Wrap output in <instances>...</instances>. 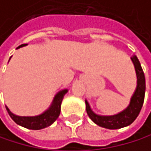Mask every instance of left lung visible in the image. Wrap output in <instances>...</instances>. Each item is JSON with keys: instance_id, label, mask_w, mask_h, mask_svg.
Listing matches in <instances>:
<instances>
[{"instance_id": "1", "label": "left lung", "mask_w": 151, "mask_h": 151, "mask_svg": "<svg viewBox=\"0 0 151 151\" xmlns=\"http://www.w3.org/2000/svg\"><path fill=\"white\" fill-rule=\"evenodd\" d=\"M131 61L134 64L136 75H137V87L133 93L129 105L122 111L114 115H101L98 114L91 109L90 104L86 100V110L89 118L99 126L107 129H119L125 126L130 125L138 116L141 108L143 106L145 90H146V81L145 75L142 70L137 57L133 55Z\"/></svg>"}]
</instances>
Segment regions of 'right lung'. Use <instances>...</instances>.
<instances>
[{
  "instance_id": "right-lung-1",
  "label": "right lung",
  "mask_w": 151,
  "mask_h": 151,
  "mask_svg": "<svg viewBox=\"0 0 151 151\" xmlns=\"http://www.w3.org/2000/svg\"><path fill=\"white\" fill-rule=\"evenodd\" d=\"M23 46H25V45H21L17 49H19ZM10 59H11V58H10ZM67 92H68L67 88L62 89L59 92H57V94L54 96L50 107L39 115H34V116L16 115L9 110L7 106H5V107H6V110L8 111L9 115L11 116V118L14 120V123L28 129L40 130V129L48 127L50 124H52L57 120V118L59 117L60 112H61V104L63 101V99Z\"/></svg>"
}]
</instances>
